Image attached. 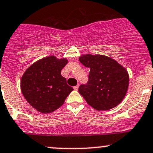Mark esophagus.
I'll use <instances>...</instances> for the list:
<instances>
[{
  "label": "esophagus",
  "instance_id": "34e87169",
  "mask_svg": "<svg viewBox=\"0 0 153 153\" xmlns=\"http://www.w3.org/2000/svg\"><path fill=\"white\" fill-rule=\"evenodd\" d=\"M78 87H79V85H75V86H74L73 87V88H74V89H75V90H78Z\"/></svg>",
  "mask_w": 153,
  "mask_h": 153
}]
</instances>
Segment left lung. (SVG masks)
<instances>
[{
    "label": "left lung",
    "mask_w": 153,
    "mask_h": 153,
    "mask_svg": "<svg viewBox=\"0 0 153 153\" xmlns=\"http://www.w3.org/2000/svg\"><path fill=\"white\" fill-rule=\"evenodd\" d=\"M79 61L90 68L88 82L78 88L90 106L103 111L123 101L128 88L129 76L121 65L103 55H82Z\"/></svg>",
    "instance_id": "8db88e82"
}]
</instances>
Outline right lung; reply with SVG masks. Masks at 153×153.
Segmentation results:
<instances>
[{"instance_id": "right-lung-1", "label": "right lung", "mask_w": 153, "mask_h": 153, "mask_svg": "<svg viewBox=\"0 0 153 153\" xmlns=\"http://www.w3.org/2000/svg\"><path fill=\"white\" fill-rule=\"evenodd\" d=\"M68 59L47 56L27 69L21 79V91L27 102L41 113H50L63 105L73 90L61 70Z\"/></svg>"}]
</instances>
